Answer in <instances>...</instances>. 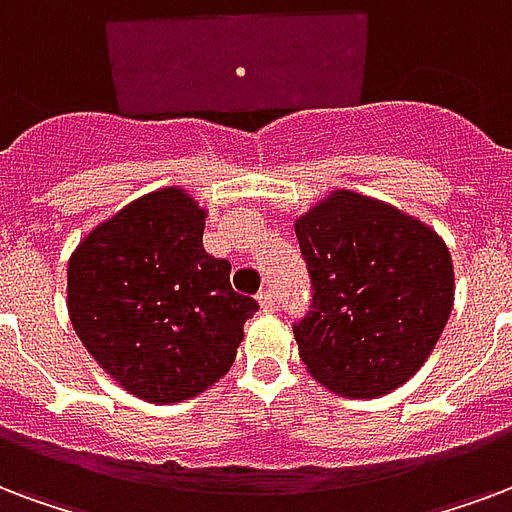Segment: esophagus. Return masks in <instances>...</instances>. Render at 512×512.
<instances>
[{
  "mask_svg": "<svg viewBox=\"0 0 512 512\" xmlns=\"http://www.w3.org/2000/svg\"><path fill=\"white\" fill-rule=\"evenodd\" d=\"M257 303H260V308H263L265 314L268 311H273L276 308V298H273V292L271 290H263L260 295H257Z\"/></svg>",
  "mask_w": 512,
  "mask_h": 512,
  "instance_id": "1",
  "label": "esophagus"
}]
</instances>
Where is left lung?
I'll use <instances>...</instances> for the list:
<instances>
[{
  "mask_svg": "<svg viewBox=\"0 0 512 512\" xmlns=\"http://www.w3.org/2000/svg\"><path fill=\"white\" fill-rule=\"evenodd\" d=\"M314 303L292 327L319 384L351 400L403 386L454 308V263L435 230L397 206L333 190L295 220Z\"/></svg>",
  "mask_w": 512,
  "mask_h": 512,
  "instance_id": "1",
  "label": "left lung"
}]
</instances>
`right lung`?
Returning <instances> with one entry per match:
<instances>
[{
    "label": "right lung",
    "mask_w": 512,
    "mask_h": 512,
    "mask_svg": "<svg viewBox=\"0 0 512 512\" xmlns=\"http://www.w3.org/2000/svg\"><path fill=\"white\" fill-rule=\"evenodd\" d=\"M204 225L193 195L161 187L99 222L69 257L74 333L144 403H182L220 381L257 311L230 287L228 260L204 252Z\"/></svg>",
    "instance_id": "1"
}]
</instances>
